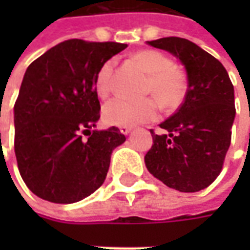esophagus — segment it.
Returning a JSON list of instances; mask_svg holds the SVG:
<instances>
[{
  "label": "esophagus",
  "mask_w": 250,
  "mask_h": 250,
  "mask_svg": "<svg viewBox=\"0 0 250 250\" xmlns=\"http://www.w3.org/2000/svg\"><path fill=\"white\" fill-rule=\"evenodd\" d=\"M119 130H120V132H122V134L127 135V134H130L131 127H128V125H122V127H119Z\"/></svg>",
  "instance_id": "obj_1"
}]
</instances>
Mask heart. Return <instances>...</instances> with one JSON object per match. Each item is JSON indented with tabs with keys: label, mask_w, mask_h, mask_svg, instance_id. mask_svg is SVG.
<instances>
[{
	"label": "heart",
	"mask_w": 250,
	"mask_h": 250,
	"mask_svg": "<svg viewBox=\"0 0 250 250\" xmlns=\"http://www.w3.org/2000/svg\"><path fill=\"white\" fill-rule=\"evenodd\" d=\"M132 60L147 73L146 92H151L163 107H175L182 102L188 89L186 75L165 53L155 49H143L134 53ZM115 64L116 60L109 59L96 73L95 88L100 98H105L111 91ZM158 108V102L151 96L139 100L115 98L104 104L102 114L107 125L131 127L155 119Z\"/></svg>",
	"instance_id": "b5f03b06"
}]
</instances>
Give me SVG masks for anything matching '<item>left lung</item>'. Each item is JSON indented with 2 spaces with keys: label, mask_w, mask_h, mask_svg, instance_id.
I'll return each instance as SVG.
<instances>
[{
  "label": "left lung",
  "mask_w": 250,
  "mask_h": 250,
  "mask_svg": "<svg viewBox=\"0 0 250 250\" xmlns=\"http://www.w3.org/2000/svg\"><path fill=\"white\" fill-rule=\"evenodd\" d=\"M173 53L188 73V92L177 112L150 130L152 146L145 157L150 173L182 193L206 188L220 175L236 116L234 88L225 66L197 44L181 37L147 41Z\"/></svg>",
  "instance_id": "8db88e82"
}]
</instances>
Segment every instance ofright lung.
I'll return each instance as SVG.
<instances>
[{"instance_id":"obj_1","label":"right lung","mask_w":250,"mask_h":250,"mask_svg":"<svg viewBox=\"0 0 250 250\" xmlns=\"http://www.w3.org/2000/svg\"><path fill=\"white\" fill-rule=\"evenodd\" d=\"M125 48L72 39L28 66L14 104V152L37 197L73 204L103 185L112 150L125 136L118 127L91 131L100 118L95 80L99 68Z\"/></svg>"}]
</instances>
